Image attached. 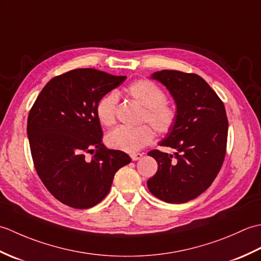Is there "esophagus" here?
<instances>
[{
	"mask_svg": "<svg viewBox=\"0 0 261 261\" xmlns=\"http://www.w3.org/2000/svg\"><path fill=\"white\" fill-rule=\"evenodd\" d=\"M142 157H143L142 153H132V154H131V159L134 160V162H137V160L141 159Z\"/></svg>",
	"mask_w": 261,
	"mask_h": 261,
	"instance_id": "esophagus-1",
	"label": "esophagus"
}]
</instances>
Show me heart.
<instances>
[{"instance_id":"b5f03b06","label":"heart","mask_w":261,"mask_h":261,"mask_svg":"<svg viewBox=\"0 0 261 261\" xmlns=\"http://www.w3.org/2000/svg\"><path fill=\"white\" fill-rule=\"evenodd\" d=\"M127 93L145 108L142 121H148L159 134H167L174 126L176 111L165 103V94L160 88L148 80H138L127 87ZM118 96L109 93L99 99L96 105V116L99 123L110 126L114 124ZM154 139V132L150 126L143 124L137 127L118 126L110 131L105 138L108 146L116 150L136 152Z\"/></svg>"}]
</instances>
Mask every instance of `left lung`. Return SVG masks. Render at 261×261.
<instances>
[{
    "label": "left lung",
    "instance_id": "left-lung-1",
    "mask_svg": "<svg viewBox=\"0 0 261 261\" xmlns=\"http://www.w3.org/2000/svg\"><path fill=\"white\" fill-rule=\"evenodd\" d=\"M167 88L176 104V121L159 146L174 153L152 150L157 173L147 186L164 202L179 204L201 195L223 164L228 138L224 104L201 76L164 69L151 74Z\"/></svg>",
    "mask_w": 261,
    "mask_h": 261
}]
</instances>
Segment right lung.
Wrapping results in <instances>:
<instances>
[{"mask_svg": "<svg viewBox=\"0 0 261 261\" xmlns=\"http://www.w3.org/2000/svg\"><path fill=\"white\" fill-rule=\"evenodd\" d=\"M126 76L93 68L70 70L49 81L28 116V138L37 173L58 201L90 208L108 195L114 175L131 162L102 143L99 99ZM96 151L92 160L87 152Z\"/></svg>", "mask_w": 261, "mask_h": 261, "instance_id": "1", "label": "right lung"}]
</instances>
